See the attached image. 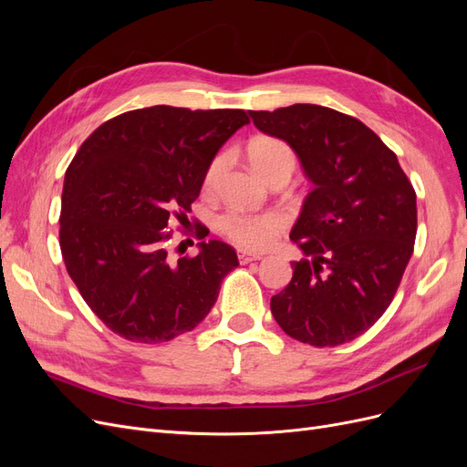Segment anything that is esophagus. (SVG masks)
<instances>
[{"label":"esophagus","mask_w":467,"mask_h":467,"mask_svg":"<svg viewBox=\"0 0 467 467\" xmlns=\"http://www.w3.org/2000/svg\"><path fill=\"white\" fill-rule=\"evenodd\" d=\"M237 259H239V263H251V261L263 259V255H259V253H249V251L239 249V251H237Z\"/></svg>","instance_id":"1"}]
</instances>
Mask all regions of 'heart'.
Wrapping results in <instances>:
<instances>
[{"mask_svg":"<svg viewBox=\"0 0 467 467\" xmlns=\"http://www.w3.org/2000/svg\"><path fill=\"white\" fill-rule=\"evenodd\" d=\"M249 160L255 171L265 179L276 173H290L296 167V151L285 140L275 136H259L249 144ZM230 165V151L216 153L208 163L202 189L204 192H216L223 179L225 169ZM218 232L237 247L244 249H265L273 244L276 234L285 228V216L276 210L247 212L239 208L225 210L218 216Z\"/></svg>","mask_w":467,"mask_h":467,"instance_id":"1","label":"heart"}]
</instances>
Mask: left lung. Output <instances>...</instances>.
I'll list each match as a JSON object with an SVG mask.
<instances>
[{"mask_svg": "<svg viewBox=\"0 0 467 467\" xmlns=\"http://www.w3.org/2000/svg\"><path fill=\"white\" fill-rule=\"evenodd\" d=\"M285 140L314 182L290 239L304 253L271 298L286 335L312 347L352 341L384 316L413 255L417 194L395 155L358 119L329 107L249 110Z\"/></svg>", "mask_w": 467, "mask_h": 467, "instance_id": "1", "label": "left lung"}]
</instances>
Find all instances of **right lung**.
Returning a JSON list of instances; mask_svg holds the SVG:
<instances>
[{
    "mask_svg": "<svg viewBox=\"0 0 467 467\" xmlns=\"http://www.w3.org/2000/svg\"><path fill=\"white\" fill-rule=\"evenodd\" d=\"M247 122L242 109H136L99 126L69 163L60 212L67 275L126 341L155 345L192 331L237 266L235 251L218 239L179 259L169 242L175 222L191 223L208 163ZM194 235L204 239V225Z\"/></svg>",
    "mask_w": 467,
    "mask_h": 467,
    "instance_id": "1",
    "label": "right lung"
}]
</instances>
